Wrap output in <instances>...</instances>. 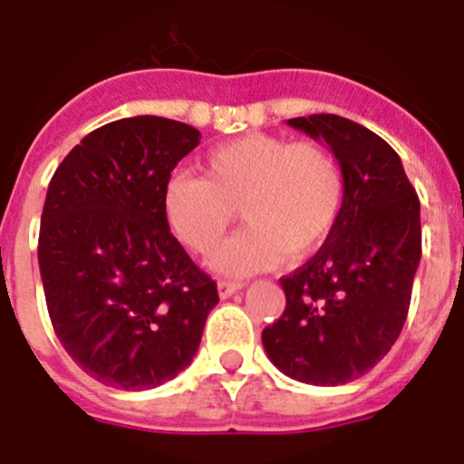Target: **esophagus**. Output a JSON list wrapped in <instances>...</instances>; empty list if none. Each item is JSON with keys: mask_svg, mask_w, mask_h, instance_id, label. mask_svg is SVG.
<instances>
[{"mask_svg": "<svg viewBox=\"0 0 464 464\" xmlns=\"http://www.w3.org/2000/svg\"><path fill=\"white\" fill-rule=\"evenodd\" d=\"M242 283H236V281H219L218 283V292H219V296H222V299H227V296H231V295H236L237 290H242Z\"/></svg>", "mask_w": 464, "mask_h": 464, "instance_id": "esophagus-1", "label": "esophagus"}]
</instances>
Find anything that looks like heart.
<instances>
[{"instance_id": "1", "label": "heart", "mask_w": 464, "mask_h": 464, "mask_svg": "<svg viewBox=\"0 0 464 464\" xmlns=\"http://www.w3.org/2000/svg\"><path fill=\"white\" fill-rule=\"evenodd\" d=\"M344 197V169L328 147L246 133L206 154L204 177L172 174L163 186V215L183 246L208 258L240 208L246 227L222 246L215 267L249 276L283 256L313 254L335 228Z\"/></svg>"}]
</instances>
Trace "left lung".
I'll return each instance as SVG.
<instances>
[{
  "instance_id": "8db88e82",
  "label": "left lung",
  "mask_w": 464,
  "mask_h": 464,
  "mask_svg": "<svg viewBox=\"0 0 464 464\" xmlns=\"http://www.w3.org/2000/svg\"><path fill=\"white\" fill-rule=\"evenodd\" d=\"M326 142L344 169V208L322 249L281 278L285 310L263 331L269 361L290 379L344 385L392 349L421 258L420 197L397 151L340 115L287 120Z\"/></svg>"
}]
</instances>
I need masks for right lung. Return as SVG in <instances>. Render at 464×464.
<instances>
[{
    "label": "right lung",
    "instance_id": "right-lung-1",
    "mask_svg": "<svg viewBox=\"0 0 464 464\" xmlns=\"http://www.w3.org/2000/svg\"><path fill=\"white\" fill-rule=\"evenodd\" d=\"M201 133L138 115L88 133L53 172L38 237L49 319L99 383L150 390L181 374L219 301L163 215V186Z\"/></svg>",
    "mask_w": 464,
    "mask_h": 464
}]
</instances>
